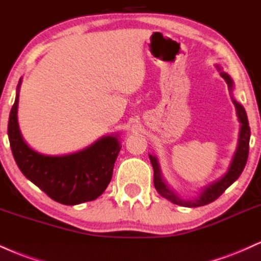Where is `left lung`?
Returning a JSON list of instances; mask_svg holds the SVG:
<instances>
[{
  "label": "left lung",
  "instance_id": "1",
  "mask_svg": "<svg viewBox=\"0 0 261 261\" xmlns=\"http://www.w3.org/2000/svg\"><path fill=\"white\" fill-rule=\"evenodd\" d=\"M217 69L220 70V75L225 79L227 83L229 91L233 90V81L229 76L227 73L223 72L221 67L216 66ZM232 101H233V105L236 107V112H237L238 121L241 123V129H240V137H238V145L236 149V152L232 159L231 165H229L228 171L223 174L220 179L215 180L211 185L206 186L205 188L201 189L200 194L197 198L193 199H182L178 197V194H176V192H173L172 189L168 187V185L165 182L164 177L161 174L160 165H159L158 158L155 155L149 154L150 162H151L152 168H154V186L156 191L159 192V194L161 197L166 198L167 200L172 201L173 204L180 205V206L186 207H198L203 206V205H207L213 203L214 200H216L220 195L222 194L226 189L228 188L234 180L238 179V177L241 176V173L243 172L244 167H246L247 160H248V154H249V139H250V128L249 123H248V117L244 107L241 105L238 101L234 100V97L232 96Z\"/></svg>",
  "mask_w": 261,
  "mask_h": 261
}]
</instances>
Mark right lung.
Returning a JSON list of instances; mask_svg holds the SVG:
<instances>
[{"label":"right lung","instance_id":"add662e5","mask_svg":"<svg viewBox=\"0 0 261 261\" xmlns=\"http://www.w3.org/2000/svg\"><path fill=\"white\" fill-rule=\"evenodd\" d=\"M20 83L21 79L9 113L8 139L21 173L57 203L76 205L95 200L111 182L115 161L122 148L118 134L101 137L72 154H40L25 143L18 125Z\"/></svg>","mask_w":261,"mask_h":261}]
</instances>
